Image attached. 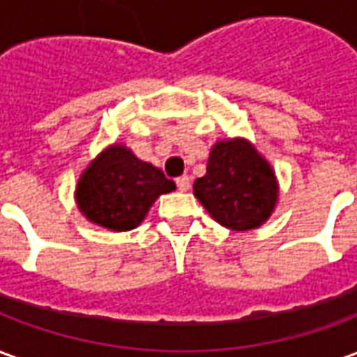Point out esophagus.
I'll use <instances>...</instances> for the list:
<instances>
[{"label": "esophagus", "mask_w": 357, "mask_h": 357, "mask_svg": "<svg viewBox=\"0 0 357 357\" xmlns=\"http://www.w3.org/2000/svg\"><path fill=\"white\" fill-rule=\"evenodd\" d=\"M176 185H178L179 191H187V189H189V178H187V176H181V178L176 179Z\"/></svg>", "instance_id": "esophagus-1"}]
</instances>
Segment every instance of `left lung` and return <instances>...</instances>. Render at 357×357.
Instances as JSON below:
<instances>
[{
	"mask_svg": "<svg viewBox=\"0 0 357 357\" xmlns=\"http://www.w3.org/2000/svg\"><path fill=\"white\" fill-rule=\"evenodd\" d=\"M195 197L218 224L233 231L256 229L275 210L279 185L273 168L247 139L218 141Z\"/></svg>",
	"mask_w": 357,
	"mask_h": 357,
	"instance_id": "left-lung-1",
	"label": "left lung"
}]
</instances>
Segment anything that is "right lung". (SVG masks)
<instances>
[{"instance_id": "add662e5", "label": "right lung", "mask_w": 357, "mask_h": 357, "mask_svg": "<svg viewBox=\"0 0 357 357\" xmlns=\"http://www.w3.org/2000/svg\"><path fill=\"white\" fill-rule=\"evenodd\" d=\"M176 183L126 145H110L84 170L76 185L78 208L89 222L110 231H130L145 220L160 195Z\"/></svg>"}]
</instances>
